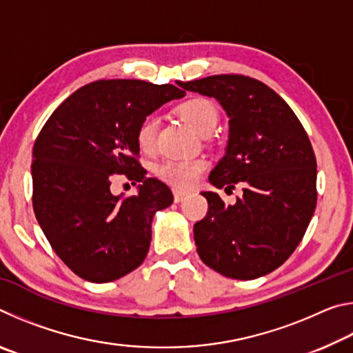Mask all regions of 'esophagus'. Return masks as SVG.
<instances>
[{"label":"esophagus","mask_w":353,"mask_h":353,"mask_svg":"<svg viewBox=\"0 0 353 353\" xmlns=\"http://www.w3.org/2000/svg\"><path fill=\"white\" fill-rule=\"evenodd\" d=\"M172 196H174V201H176V202H181V201H183L185 198H187V196H188V191H183V190L174 188V190H172Z\"/></svg>","instance_id":"esophagus-1"}]
</instances>
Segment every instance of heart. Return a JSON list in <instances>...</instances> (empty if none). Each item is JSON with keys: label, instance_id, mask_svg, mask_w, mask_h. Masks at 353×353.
<instances>
[{"label": "heart", "instance_id": "heart-1", "mask_svg": "<svg viewBox=\"0 0 353 353\" xmlns=\"http://www.w3.org/2000/svg\"><path fill=\"white\" fill-rule=\"evenodd\" d=\"M177 113L188 126L201 135H208L218 124L219 110L212 99L193 97L177 105ZM135 141L143 154H152L157 148V118L148 115L141 119L135 130ZM205 159L166 160L159 165L157 176L160 181L176 188H190L199 181L207 170Z\"/></svg>", "mask_w": 353, "mask_h": 353}]
</instances>
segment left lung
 Segmentation results:
<instances>
[{
  "mask_svg": "<svg viewBox=\"0 0 353 353\" xmlns=\"http://www.w3.org/2000/svg\"><path fill=\"white\" fill-rule=\"evenodd\" d=\"M219 101L229 117V145L212 171L214 187H243L225 205L204 191L208 210L194 224L201 260L230 279L252 280L277 270L305 235L318 201L316 157L291 107L260 81L216 74L179 82Z\"/></svg>",
  "mask_w": 353,
  "mask_h": 353,
  "instance_id": "8db88e82",
  "label": "left lung"
}]
</instances>
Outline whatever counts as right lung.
Masks as SVG:
<instances>
[{"label":"right lung","mask_w":353,"mask_h":353,"mask_svg":"<svg viewBox=\"0 0 353 353\" xmlns=\"http://www.w3.org/2000/svg\"><path fill=\"white\" fill-rule=\"evenodd\" d=\"M183 90L171 83L101 79L52 112L32 148V207L51 248L76 276L105 283L139 268L157 210L172 204L139 162L135 130L143 118ZM140 181L139 193L113 196L110 179Z\"/></svg>","instance_id":"right-lung-1"}]
</instances>
